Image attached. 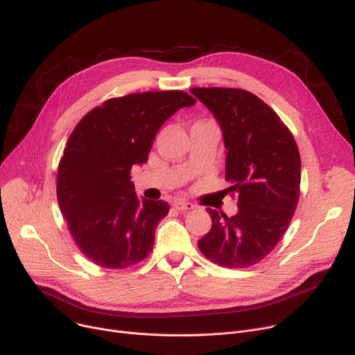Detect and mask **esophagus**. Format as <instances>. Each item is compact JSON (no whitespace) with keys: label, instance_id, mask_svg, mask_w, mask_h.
<instances>
[{"label":"esophagus","instance_id":"1","mask_svg":"<svg viewBox=\"0 0 355 355\" xmlns=\"http://www.w3.org/2000/svg\"><path fill=\"white\" fill-rule=\"evenodd\" d=\"M174 207L180 211H189V210H193L196 209V206L193 202H189V201H184V200H177L174 201Z\"/></svg>","mask_w":355,"mask_h":355}]
</instances>
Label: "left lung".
Masks as SVG:
<instances>
[{"instance_id":"8db88e82","label":"left lung","mask_w":355,"mask_h":355,"mask_svg":"<svg viewBox=\"0 0 355 355\" xmlns=\"http://www.w3.org/2000/svg\"><path fill=\"white\" fill-rule=\"evenodd\" d=\"M190 92L221 129L226 180L237 194L232 217L207 209L211 229L198 248L220 266H252L273 250L292 220L300 198V151L289 129L253 93L230 87Z\"/></svg>"}]
</instances>
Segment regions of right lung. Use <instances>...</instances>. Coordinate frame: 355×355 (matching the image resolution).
I'll use <instances>...</instances> for the list:
<instances>
[{
  "mask_svg": "<svg viewBox=\"0 0 355 355\" xmlns=\"http://www.w3.org/2000/svg\"><path fill=\"white\" fill-rule=\"evenodd\" d=\"M196 101L181 90L134 93L92 109L73 129L58 173L60 211L93 263L125 269L154 248L168 202L139 198L134 165L148 161L164 122Z\"/></svg>",
  "mask_w": 355,
  "mask_h": 355,
  "instance_id": "right-lung-1",
  "label": "right lung"
}]
</instances>
